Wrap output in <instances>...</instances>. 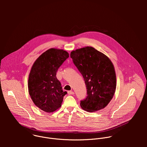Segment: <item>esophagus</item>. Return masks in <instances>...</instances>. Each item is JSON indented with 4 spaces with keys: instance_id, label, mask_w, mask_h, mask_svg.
Wrapping results in <instances>:
<instances>
[{
    "instance_id": "esophagus-1",
    "label": "esophagus",
    "mask_w": 147,
    "mask_h": 147,
    "mask_svg": "<svg viewBox=\"0 0 147 147\" xmlns=\"http://www.w3.org/2000/svg\"><path fill=\"white\" fill-rule=\"evenodd\" d=\"M68 94H69V95H74V92L73 91H68Z\"/></svg>"
}]
</instances>
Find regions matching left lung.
I'll list each match as a JSON object with an SVG mask.
<instances>
[{
  "label": "left lung",
  "instance_id": "obj_1",
  "mask_svg": "<svg viewBox=\"0 0 147 147\" xmlns=\"http://www.w3.org/2000/svg\"><path fill=\"white\" fill-rule=\"evenodd\" d=\"M70 57L86 85L87 96L81 100V108L93 112L105 108L116 88V73L111 60L91 47L73 51Z\"/></svg>",
  "mask_w": 147,
  "mask_h": 147
}]
</instances>
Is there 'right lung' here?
Instances as JSON below:
<instances>
[{
  "label": "right lung",
  "instance_id": "obj_1",
  "mask_svg": "<svg viewBox=\"0 0 147 147\" xmlns=\"http://www.w3.org/2000/svg\"><path fill=\"white\" fill-rule=\"evenodd\" d=\"M69 57L64 50L51 48L39 56L31 67L28 82L29 94L35 105L44 112L51 113L59 109L67 94L63 91L56 75Z\"/></svg>",
  "mask_w": 147,
  "mask_h": 147
}]
</instances>
